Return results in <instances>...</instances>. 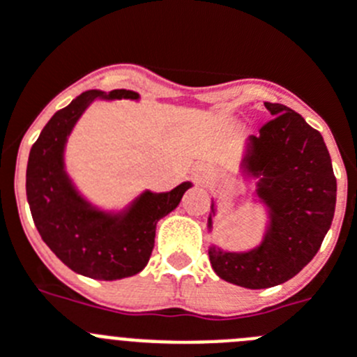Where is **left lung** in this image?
Instances as JSON below:
<instances>
[{
  "label": "left lung",
  "mask_w": 357,
  "mask_h": 357,
  "mask_svg": "<svg viewBox=\"0 0 357 357\" xmlns=\"http://www.w3.org/2000/svg\"><path fill=\"white\" fill-rule=\"evenodd\" d=\"M264 104L271 120L248 138L241 168L258 178L257 196L269 212L267 230L244 253L208 248L221 280L253 290L285 283L308 266L331 228L336 205V178L322 134L290 107ZM211 211L208 228L214 202Z\"/></svg>",
  "instance_id": "8db88e82"
}]
</instances>
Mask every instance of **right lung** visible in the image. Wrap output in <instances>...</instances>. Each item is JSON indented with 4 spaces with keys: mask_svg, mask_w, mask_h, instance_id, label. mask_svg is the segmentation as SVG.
<instances>
[{
    "mask_svg": "<svg viewBox=\"0 0 357 357\" xmlns=\"http://www.w3.org/2000/svg\"><path fill=\"white\" fill-rule=\"evenodd\" d=\"M97 99H130L132 90H88L56 111L29 150L26 196L35 227L49 250L74 273L93 280H122L149 264L157 221L176 208L191 182L168 192L145 191L122 212H104L86 202L65 172L68 134Z\"/></svg>",
    "mask_w": 357,
    "mask_h": 357,
    "instance_id": "1",
    "label": "right lung"
}]
</instances>
